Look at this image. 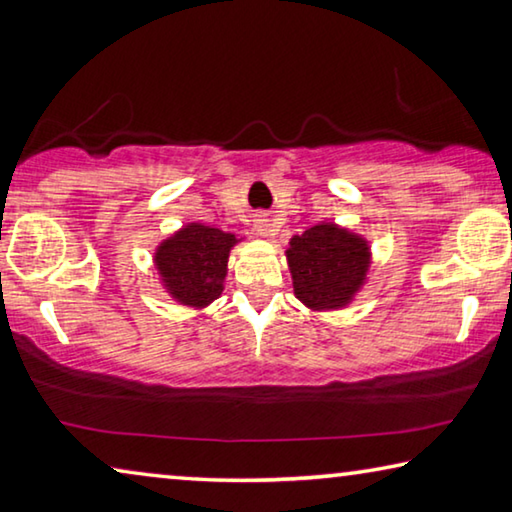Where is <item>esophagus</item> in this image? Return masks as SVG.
Returning a JSON list of instances; mask_svg holds the SVG:
<instances>
[{"label":"esophagus","instance_id":"esophagus-1","mask_svg":"<svg viewBox=\"0 0 512 512\" xmlns=\"http://www.w3.org/2000/svg\"><path fill=\"white\" fill-rule=\"evenodd\" d=\"M255 230L259 237H273V234L278 232V225L273 223V218H269L266 214H259L255 218Z\"/></svg>","mask_w":512,"mask_h":512}]
</instances>
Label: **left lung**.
<instances>
[{"label": "left lung", "mask_w": 512, "mask_h": 512, "mask_svg": "<svg viewBox=\"0 0 512 512\" xmlns=\"http://www.w3.org/2000/svg\"><path fill=\"white\" fill-rule=\"evenodd\" d=\"M287 264L300 303L314 312L342 310L367 282L369 241L335 223L291 237Z\"/></svg>", "instance_id": "obj_1"}]
</instances>
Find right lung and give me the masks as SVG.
I'll return each mask as SVG.
<instances>
[{"instance_id": "obj_1", "label": "right lung", "mask_w": 512, "mask_h": 512, "mask_svg": "<svg viewBox=\"0 0 512 512\" xmlns=\"http://www.w3.org/2000/svg\"><path fill=\"white\" fill-rule=\"evenodd\" d=\"M241 239L212 225L189 223L154 250L164 289L180 305L202 310L223 294L227 257Z\"/></svg>"}]
</instances>
